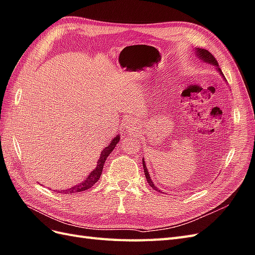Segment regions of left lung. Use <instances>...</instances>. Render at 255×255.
<instances>
[{
	"label": "left lung",
	"instance_id": "1",
	"mask_svg": "<svg viewBox=\"0 0 255 255\" xmlns=\"http://www.w3.org/2000/svg\"><path fill=\"white\" fill-rule=\"evenodd\" d=\"M196 54H197V56L200 58V59H201L202 61L208 62V63H211V64L215 65V67H219V63H218L217 59H215L214 56L210 53V51H208V50H206V49H201V48H196ZM218 72H219V73H220L222 76L224 77L223 72L221 71L220 68H218ZM142 165H143V169H144V174H145V178H146V181L148 182L149 186L153 187L154 190L157 191V187H156L155 184L153 183V181H152V179H151V175H149V173H148V171H147V168H146V165H145V162H144V158H142Z\"/></svg>",
	"mask_w": 255,
	"mask_h": 255
}]
</instances>
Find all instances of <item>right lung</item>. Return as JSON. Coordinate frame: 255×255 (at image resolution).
<instances>
[{"label": "right lung", "mask_w": 255, "mask_h": 255, "mask_svg": "<svg viewBox=\"0 0 255 255\" xmlns=\"http://www.w3.org/2000/svg\"><path fill=\"white\" fill-rule=\"evenodd\" d=\"M119 142H120V134L116 135L115 138L112 141H111L109 146H107L106 148H103V151L100 154V157H99V159H98L97 167L94 169L93 171L90 172V174L88 175V178H86V180H84L82 183H80V184H77L73 187L69 188V190H64V191L62 190V191H57V192L70 195L72 193H80V192H83V191H86V190H88V188H90L91 186H94V184L97 183L98 180L100 179V175L102 173V169H103V166H104V162H106V160H107V157L110 155V153L115 148L116 144Z\"/></svg>", "instance_id": "right-lung-1"}]
</instances>
